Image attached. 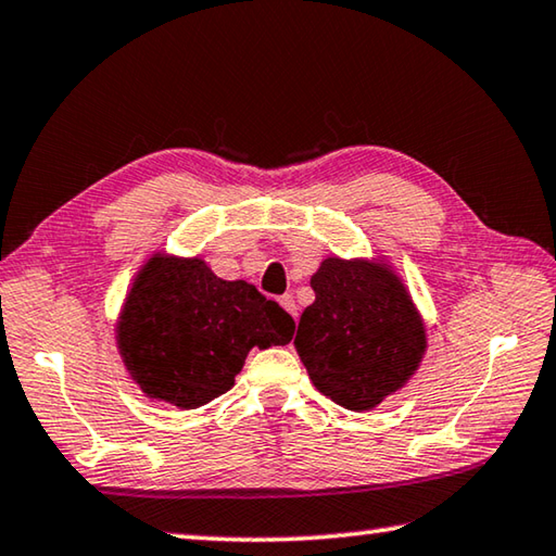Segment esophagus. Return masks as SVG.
<instances>
[{"label":"esophagus","mask_w":556,"mask_h":556,"mask_svg":"<svg viewBox=\"0 0 556 556\" xmlns=\"http://www.w3.org/2000/svg\"><path fill=\"white\" fill-rule=\"evenodd\" d=\"M279 304L285 306V312H289L291 316L296 318V301H294V296H291V294H285V296L279 299Z\"/></svg>","instance_id":"34e87169"}]
</instances>
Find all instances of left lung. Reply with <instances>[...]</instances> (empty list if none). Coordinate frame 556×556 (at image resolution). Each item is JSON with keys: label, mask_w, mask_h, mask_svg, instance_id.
Here are the masks:
<instances>
[{"label": "left lung", "mask_w": 556, "mask_h": 556, "mask_svg": "<svg viewBox=\"0 0 556 556\" xmlns=\"http://www.w3.org/2000/svg\"><path fill=\"white\" fill-rule=\"evenodd\" d=\"M312 289L316 299L294 338L308 378L345 409L378 407L404 388L427 351L407 287L382 260L326 257Z\"/></svg>", "instance_id": "left-lung-1"}]
</instances>
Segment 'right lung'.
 <instances>
[{"mask_svg": "<svg viewBox=\"0 0 556 556\" xmlns=\"http://www.w3.org/2000/svg\"><path fill=\"white\" fill-rule=\"evenodd\" d=\"M291 318L248 281L215 277L201 257L154 255L117 321V348L147 397L195 409L235 384L252 348L287 345Z\"/></svg>", "mask_w": 556, "mask_h": 556, "instance_id": "add662e5", "label": "right lung"}]
</instances>
